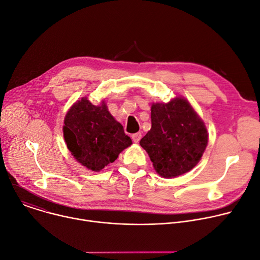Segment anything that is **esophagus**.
Listing matches in <instances>:
<instances>
[{
  "mask_svg": "<svg viewBox=\"0 0 260 260\" xmlns=\"http://www.w3.org/2000/svg\"><path fill=\"white\" fill-rule=\"evenodd\" d=\"M141 138H142L141 133H136V134L132 135V139H133V141H134L135 143H138V142L141 140Z\"/></svg>",
  "mask_w": 260,
  "mask_h": 260,
  "instance_id": "1",
  "label": "esophagus"
}]
</instances>
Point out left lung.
Instances as JSON below:
<instances>
[{"label": "left lung", "instance_id": "1", "mask_svg": "<svg viewBox=\"0 0 260 260\" xmlns=\"http://www.w3.org/2000/svg\"><path fill=\"white\" fill-rule=\"evenodd\" d=\"M151 128L140 141L156 173L166 179L191 171L208 145L205 122L190 103L176 96L151 106Z\"/></svg>", "mask_w": 260, "mask_h": 260}]
</instances>
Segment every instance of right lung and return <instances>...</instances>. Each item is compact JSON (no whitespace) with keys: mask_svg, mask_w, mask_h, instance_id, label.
I'll list each match as a JSON object with an SVG mask.
<instances>
[{"mask_svg":"<svg viewBox=\"0 0 260 260\" xmlns=\"http://www.w3.org/2000/svg\"><path fill=\"white\" fill-rule=\"evenodd\" d=\"M62 132L71 154L92 172H100L114 162L133 144L123 126L108 111L105 101L95 106L86 96L68 110Z\"/></svg>","mask_w":260,"mask_h":260,"instance_id":"add662e5","label":"right lung"}]
</instances>
